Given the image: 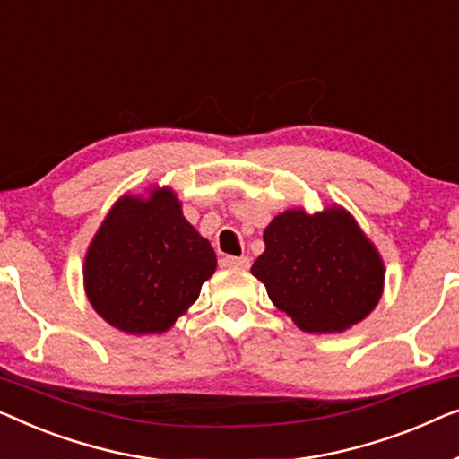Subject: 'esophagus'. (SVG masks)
Returning <instances> with one entry per match:
<instances>
[{"label":"esophagus","instance_id":"34e87169","mask_svg":"<svg viewBox=\"0 0 459 459\" xmlns=\"http://www.w3.org/2000/svg\"><path fill=\"white\" fill-rule=\"evenodd\" d=\"M221 266L229 270H245L249 268V257L247 255H224L221 257Z\"/></svg>","mask_w":459,"mask_h":459}]
</instances>
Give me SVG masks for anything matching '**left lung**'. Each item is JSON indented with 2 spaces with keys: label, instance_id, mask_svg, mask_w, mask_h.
<instances>
[{
  "label": "left lung",
  "instance_id": "1",
  "mask_svg": "<svg viewBox=\"0 0 459 459\" xmlns=\"http://www.w3.org/2000/svg\"><path fill=\"white\" fill-rule=\"evenodd\" d=\"M264 243L251 274L301 331L341 333L377 307L383 260L343 208L282 212L264 230Z\"/></svg>",
  "mask_w": 459,
  "mask_h": 459
}]
</instances>
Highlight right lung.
<instances>
[{
  "label": "right lung",
  "mask_w": 459,
  "mask_h": 459,
  "mask_svg": "<svg viewBox=\"0 0 459 459\" xmlns=\"http://www.w3.org/2000/svg\"><path fill=\"white\" fill-rule=\"evenodd\" d=\"M208 238L185 221L174 191L125 195L108 212L85 257V291L108 325L128 334L164 333L214 274Z\"/></svg>",
  "instance_id": "right-lung-1"
}]
</instances>
